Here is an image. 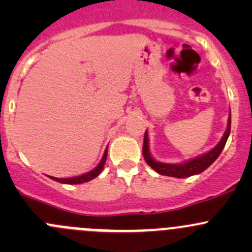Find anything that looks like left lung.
I'll list each match as a JSON object with an SVG mask.
<instances>
[{
  "label": "left lung",
  "instance_id": "obj_1",
  "mask_svg": "<svg viewBox=\"0 0 252 252\" xmlns=\"http://www.w3.org/2000/svg\"><path fill=\"white\" fill-rule=\"evenodd\" d=\"M230 134V116L228 119V126L225 130L224 135H223L222 140L218 142L216 147H213L210 152L202 155V156L197 157V158L188 161L183 164H167L161 163V162L155 161L151 157L149 152V136H147V130L145 131V138H144V146H142V155L146 161V163L151 167L152 169L157 172L158 174L162 175H168V177H175V178H187L191 177L194 174H199L204 172L207 167H210L218 156L220 155L222 150L224 149L225 142L228 140V136Z\"/></svg>",
  "mask_w": 252,
  "mask_h": 252
}]
</instances>
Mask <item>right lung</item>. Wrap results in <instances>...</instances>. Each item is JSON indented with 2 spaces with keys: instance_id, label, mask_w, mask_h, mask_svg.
I'll use <instances>...</instances> for the list:
<instances>
[{
  "instance_id": "1",
  "label": "right lung",
  "mask_w": 252,
  "mask_h": 252,
  "mask_svg": "<svg viewBox=\"0 0 252 252\" xmlns=\"http://www.w3.org/2000/svg\"><path fill=\"white\" fill-rule=\"evenodd\" d=\"M106 158H107V149H106L102 159H101V162L98 163V166L96 167V168H94L93 171L88 172V173L85 174L78 175V177H73V178H56V177H50V178H52L53 180H56V182L58 183H63V184H81V183L89 182V180L96 178L101 173V172H102L103 166H105L106 163Z\"/></svg>"
}]
</instances>
